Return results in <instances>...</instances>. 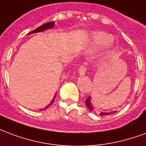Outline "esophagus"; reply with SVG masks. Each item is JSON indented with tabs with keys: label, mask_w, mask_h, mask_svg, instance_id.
Segmentation results:
<instances>
[{
	"label": "esophagus",
	"mask_w": 146,
	"mask_h": 146,
	"mask_svg": "<svg viewBox=\"0 0 146 146\" xmlns=\"http://www.w3.org/2000/svg\"><path fill=\"white\" fill-rule=\"evenodd\" d=\"M86 71H87L86 67H85L84 66H81L80 67V69H79L78 73L80 76H84V75H85V73H86Z\"/></svg>",
	"instance_id": "34e87169"
}]
</instances>
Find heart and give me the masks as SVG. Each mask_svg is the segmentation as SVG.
Segmentation results:
<instances>
[{
	"instance_id": "heart-1",
	"label": "heart",
	"mask_w": 146,
	"mask_h": 146,
	"mask_svg": "<svg viewBox=\"0 0 146 146\" xmlns=\"http://www.w3.org/2000/svg\"><path fill=\"white\" fill-rule=\"evenodd\" d=\"M114 42V37L111 35L103 32L93 33L90 36L89 49L91 51L105 48L111 45Z\"/></svg>"
}]
</instances>
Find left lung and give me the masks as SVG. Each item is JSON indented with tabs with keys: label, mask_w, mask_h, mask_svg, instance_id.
<instances>
[{
	"label": "left lung",
	"mask_w": 146,
	"mask_h": 146,
	"mask_svg": "<svg viewBox=\"0 0 146 146\" xmlns=\"http://www.w3.org/2000/svg\"><path fill=\"white\" fill-rule=\"evenodd\" d=\"M86 105H87V107L90 111H94V107H93L92 103H91V98L90 97L87 98V100H86ZM115 112H116L115 111L111 112H100V115H109V114H112V113H115Z\"/></svg>",
	"instance_id": "left-lung-1"
}]
</instances>
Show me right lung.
I'll return each mask as SVG.
<instances>
[{
  "label": "right lung",
  "mask_w": 146,
  "mask_h": 146,
  "mask_svg": "<svg viewBox=\"0 0 146 146\" xmlns=\"http://www.w3.org/2000/svg\"><path fill=\"white\" fill-rule=\"evenodd\" d=\"M54 25H55L54 22H48V23L44 24V25H42V26L38 27V28H37L36 29H35L34 31H32V32H31L30 33H29V35L34 34V33H38V32H44V31H46V30H47V29H52V28L54 27ZM56 94H55L53 99H52V100L50 102V104H49L48 105H47L45 108H43V110H46V108H48V107L52 104V103L54 102V100H55V98H56ZM42 109H41V111H42Z\"/></svg>",
  "instance_id": "1"
}]
</instances>
